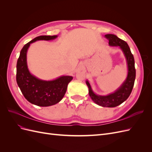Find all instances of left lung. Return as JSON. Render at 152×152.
<instances>
[{
  "instance_id": "8db88e82",
  "label": "left lung",
  "mask_w": 152,
  "mask_h": 152,
  "mask_svg": "<svg viewBox=\"0 0 152 152\" xmlns=\"http://www.w3.org/2000/svg\"><path fill=\"white\" fill-rule=\"evenodd\" d=\"M105 37L108 39L110 46L118 47L122 50L127 63V75L126 79L117 89L107 95L96 94L92 89L89 82L86 80V83L88 87L90 97L96 104L103 107L113 108L125 102L131 93L136 78L134 59L129 47L125 41L113 34H107L105 35Z\"/></svg>"
}]
</instances>
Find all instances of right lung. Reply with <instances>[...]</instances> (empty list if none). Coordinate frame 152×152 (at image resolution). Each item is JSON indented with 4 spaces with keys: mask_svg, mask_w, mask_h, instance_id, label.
<instances>
[{
    "mask_svg": "<svg viewBox=\"0 0 152 152\" xmlns=\"http://www.w3.org/2000/svg\"><path fill=\"white\" fill-rule=\"evenodd\" d=\"M58 35H42L31 40L22 48L16 65V82L22 94L31 104L39 107H49L63 99L68 84L72 79L70 75H61L56 79L45 80L32 75L27 65V51L31 44L38 40H51Z\"/></svg>",
    "mask_w": 152,
    "mask_h": 152,
    "instance_id": "right-lung-1",
    "label": "right lung"
}]
</instances>
